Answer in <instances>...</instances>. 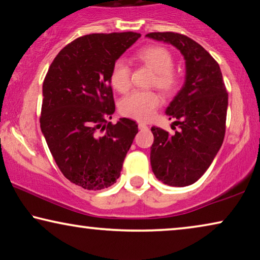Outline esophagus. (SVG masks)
<instances>
[{
  "label": "esophagus",
  "instance_id": "1",
  "mask_svg": "<svg viewBox=\"0 0 260 260\" xmlns=\"http://www.w3.org/2000/svg\"><path fill=\"white\" fill-rule=\"evenodd\" d=\"M139 128L140 129H145V128H148V127H147V125L146 123H143V122H139Z\"/></svg>",
  "mask_w": 260,
  "mask_h": 260
}]
</instances>
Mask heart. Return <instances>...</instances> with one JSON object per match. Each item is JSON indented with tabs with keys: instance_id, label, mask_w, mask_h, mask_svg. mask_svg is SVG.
<instances>
[{
	"instance_id": "heart-1",
	"label": "heart",
	"mask_w": 260,
	"mask_h": 260,
	"mask_svg": "<svg viewBox=\"0 0 260 260\" xmlns=\"http://www.w3.org/2000/svg\"><path fill=\"white\" fill-rule=\"evenodd\" d=\"M139 59L156 72L153 85L166 93L174 92L179 86V76L173 71L174 57L164 46H149L138 53ZM110 80L119 92H126L132 85V71L126 59L119 58L112 65ZM161 99L152 91H133L120 103V111L126 117L147 121L155 114Z\"/></svg>"
}]
</instances>
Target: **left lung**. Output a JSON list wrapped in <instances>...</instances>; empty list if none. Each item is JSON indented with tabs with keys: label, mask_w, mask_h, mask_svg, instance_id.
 I'll return each mask as SVG.
<instances>
[{
	"label": "left lung",
	"mask_w": 260,
	"mask_h": 260,
	"mask_svg": "<svg viewBox=\"0 0 260 260\" xmlns=\"http://www.w3.org/2000/svg\"><path fill=\"white\" fill-rule=\"evenodd\" d=\"M146 37L172 44L185 60L183 87L166 110L180 131L152 127L150 165L157 180L185 187L200 179L222 146L225 135L228 92L219 65L203 46L176 32H150Z\"/></svg>",
	"instance_id": "obj_1"
}]
</instances>
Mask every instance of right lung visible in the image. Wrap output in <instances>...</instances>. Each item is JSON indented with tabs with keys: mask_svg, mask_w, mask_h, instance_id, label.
Returning a JSON list of instances; mask_svg holds the SVG:
<instances>
[{
	"mask_svg": "<svg viewBox=\"0 0 260 260\" xmlns=\"http://www.w3.org/2000/svg\"><path fill=\"white\" fill-rule=\"evenodd\" d=\"M137 32L92 34L64 46L43 83L41 129L58 168L87 190H102L119 179L138 125L115 111L112 65L133 45ZM103 133V135H100Z\"/></svg>",
	"mask_w": 260,
	"mask_h": 260,
	"instance_id": "obj_1",
	"label": "right lung"
}]
</instances>
